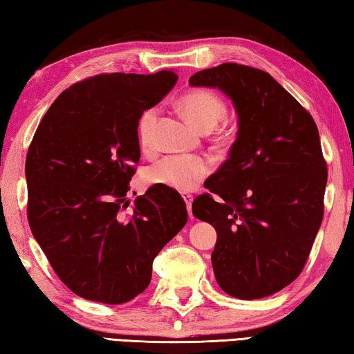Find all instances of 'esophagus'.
<instances>
[{"instance_id":"1","label":"esophagus","mask_w":354,"mask_h":354,"mask_svg":"<svg viewBox=\"0 0 354 354\" xmlns=\"http://www.w3.org/2000/svg\"><path fill=\"white\" fill-rule=\"evenodd\" d=\"M183 198H184V202H186V205H187V211H189V216H192V200H194V197L191 194H187V192H184L183 194Z\"/></svg>"}]
</instances>
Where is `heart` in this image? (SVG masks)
I'll return each mask as SVG.
<instances>
[{
	"instance_id": "heart-1",
	"label": "heart",
	"mask_w": 354,
	"mask_h": 354,
	"mask_svg": "<svg viewBox=\"0 0 354 354\" xmlns=\"http://www.w3.org/2000/svg\"><path fill=\"white\" fill-rule=\"evenodd\" d=\"M179 109L197 129L209 131L225 115V103L218 93L208 88H194L179 98ZM157 108L146 109L138 120L140 145L152 146V133ZM211 171V162L200 156H170L157 162L147 171V181L176 191H192Z\"/></svg>"
}]
</instances>
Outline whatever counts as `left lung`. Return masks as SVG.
I'll list each match as a JSON object with an SVG mask.
<instances>
[{"label": "left lung", "mask_w": 354, "mask_h": 354, "mask_svg": "<svg viewBox=\"0 0 354 354\" xmlns=\"http://www.w3.org/2000/svg\"><path fill=\"white\" fill-rule=\"evenodd\" d=\"M191 86L235 104L239 135L192 213L218 232L211 263L232 297L272 295L300 275L324 214L328 163L312 114L268 73L239 63L202 70Z\"/></svg>", "instance_id": "left-lung-1"}]
</instances>
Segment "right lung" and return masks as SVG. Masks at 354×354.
<instances>
[{
  "mask_svg": "<svg viewBox=\"0 0 354 354\" xmlns=\"http://www.w3.org/2000/svg\"><path fill=\"white\" fill-rule=\"evenodd\" d=\"M156 75L103 73L73 84L47 109L25 162L28 224L47 261L79 297L125 304L149 286L152 262L187 223L175 189L130 205L138 120L175 86Z\"/></svg>",
  "mask_w": 354,
  "mask_h": 354,
  "instance_id": "obj_1",
  "label": "right lung"
}]
</instances>
